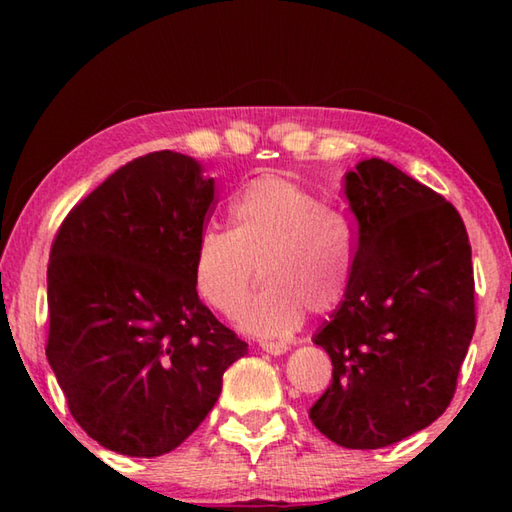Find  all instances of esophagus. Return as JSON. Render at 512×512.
Here are the masks:
<instances>
[{
    "instance_id": "34e87169",
    "label": "esophagus",
    "mask_w": 512,
    "mask_h": 512,
    "mask_svg": "<svg viewBox=\"0 0 512 512\" xmlns=\"http://www.w3.org/2000/svg\"><path fill=\"white\" fill-rule=\"evenodd\" d=\"M259 348H262L268 354H275V357H277V354L287 352L289 345L284 343V341H262V343H259Z\"/></svg>"
}]
</instances>
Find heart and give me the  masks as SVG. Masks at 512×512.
Masks as SVG:
<instances>
[{
  "label": "heart",
  "instance_id": "obj_1",
  "mask_svg": "<svg viewBox=\"0 0 512 512\" xmlns=\"http://www.w3.org/2000/svg\"><path fill=\"white\" fill-rule=\"evenodd\" d=\"M357 239L348 214L300 180L262 173L230 203V230H201L192 257L196 291L223 316L237 314L257 276L267 287L239 311L257 336L298 329L305 311L323 316L348 298Z\"/></svg>",
  "mask_w": 512,
  "mask_h": 512
}]
</instances>
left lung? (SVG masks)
<instances>
[{
	"instance_id": "left-lung-1",
	"label": "left lung",
	"mask_w": 512,
	"mask_h": 512,
	"mask_svg": "<svg viewBox=\"0 0 512 512\" xmlns=\"http://www.w3.org/2000/svg\"><path fill=\"white\" fill-rule=\"evenodd\" d=\"M345 196L357 266L348 298L314 336L334 370L309 420L336 445L379 449L452 402L476 327L472 248L456 207L391 162H359Z\"/></svg>"
}]
</instances>
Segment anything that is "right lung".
Instances as JSON below:
<instances>
[{"label": "right lung", "instance_id": "1", "mask_svg": "<svg viewBox=\"0 0 512 512\" xmlns=\"http://www.w3.org/2000/svg\"><path fill=\"white\" fill-rule=\"evenodd\" d=\"M214 180L183 153L124 164L72 207L47 268V359L69 413L124 456L192 436L248 352L198 298L192 257Z\"/></svg>", "mask_w": 512, "mask_h": 512}]
</instances>
